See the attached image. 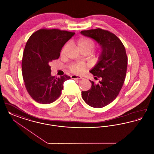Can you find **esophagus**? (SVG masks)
Here are the masks:
<instances>
[{"label": "esophagus", "instance_id": "34e87169", "mask_svg": "<svg viewBox=\"0 0 154 154\" xmlns=\"http://www.w3.org/2000/svg\"><path fill=\"white\" fill-rule=\"evenodd\" d=\"M71 79H79V80H81V79H82V77L81 76H80V75H72L71 76Z\"/></svg>", "mask_w": 154, "mask_h": 154}]
</instances>
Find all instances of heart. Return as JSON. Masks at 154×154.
<instances>
[{"mask_svg": "<svg viewBox=\"0 0 154 154\" xmlns=\"http://www.w3.org/2000/svg\"><path fill=\"white\" fill-rule=\"evenodd\" d=\"M78 44H79V47L81 50H88L90 52L94 48V46H95L94 42L91 39L87 38V37L80 38L78 41ZM69 45H70V43H67L63 46V47L62 48V51H61L62 55H65ZM70 69L74 73L81 74L84 73L85 71L86 65H85V63H84L82 62L73 63L70 66Z\"/></svg>", "mask_w": 154, "mask_h": 154, "instance_id": "heart-1", "label": "heart"}]
</instances>
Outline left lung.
I'll use <instances>...</instances> for the list:
<instances>
[{"instance_id": "obj_1", "label": "left lung", "mask_w": 154, "mask_h": 154, "mask_svg": "<svg viewBox=\"0 0 154 154\" xmlns=\"http://www.w3.org/2000/svg\"><path fill=\"white\" fill-rule=\"evenodd\" d=\"M80 33L94 40L101 48L97 63L89 71L100 80L97 84L89 80L91 88L82 91L81 95L89 106L102 108L116 99L122 87L128 65L126 50L121 41L108 30L98 28Z\"/></svg>"}]
</instances>
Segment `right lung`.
Instances as JSON below:
<instances>
[{
	"label": "right lung",
	"instance_id": "1",
	"mask_svg": "<svg viewBox=\"0 0 154 154\" xmlns=\"http://www.w3.org/2000/svg\"><path fill=\"white\" fill-rule=\"evenodd\" d=\"M75 33L60 30H38L25 45L22 60L23 79L30 96L37 102L50 104L61 95L63 83L70 79L67 75L52 76L50 66L58 59L62 48Z\"/></svg>",
	"mask_w": 154,
	"mask_h": 154
}]
</instances>
